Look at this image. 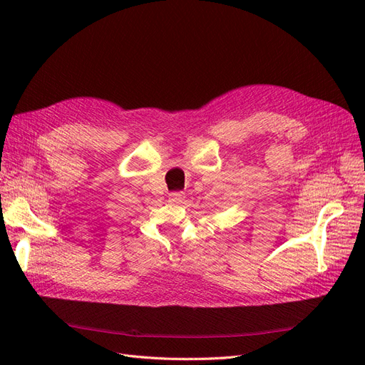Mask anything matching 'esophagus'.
<instances>
[{"instance_id": "1", "label": "esophagus", "mask_w": 365, "mask_h": 365, "mask_svg": "<svg viewBox=\"0 0 365 365\" xmlns=\"http://www.w3.org/2000/svg\"><path fill=\"white\" fill-rule=\"evenodd\" d=\"M169 200L175 204H182L185 200V195H184V192H173L169 195Z\"/></svg>"}]
</instances>
